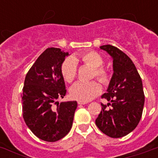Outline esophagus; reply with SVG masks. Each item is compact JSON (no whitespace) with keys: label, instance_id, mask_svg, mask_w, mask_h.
<instances>
[{"label":"esophagus","instance_id":"obj_1","mask_svg":"<svg viewBox=\"0 0 158 158\" xmlns=\"http://www.w3.org/2000/svg\"><path fill=\"white\" fill-rule=\"evenodd\" d=\"M88 102H82V101H78V104L79 105H84V104H87Z\"/></svg>","mask_w":158,"mask_h":158}]
</instances>
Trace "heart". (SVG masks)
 <instances>
[{"label": "heart", "mask_w": 158, "mask_h": 158, "mask_svg": "<svg viewBox=\"0 0 158 158\" xmlns=\"http://www.w3.org/2000/svg\"><path fill=\"white\" fill-rule=\"evenodd\" d=\"M81 60L84 64L94 68L93 77H97L99 81L106 84L110 81V74L103 67V58L95 52H89L80 55L79 56L68 57L62 62L60 66V72L64 81L71 83L76 78L77 63ZM102 92V86L96 81L78 82L71 87L69 94L71 98L78 101L89 102Z\"/></svg>", "instance_id": "1"}]
</instances>
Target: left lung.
<instances>
[{"label":"left lung","mask_w":158,"mask_h":158,"mask_svg":"<svg viewBox=\"0 0 158 158\" xmlns=\"http://www.w3.org/2000/svg\"><path fill=\"white\" fill-rule=\"evenodd\" d=\"M113 59V74L102 98V110L96 119V125L110 138H121L135 130L142 117L144 94L142 79L130 57L114 46L100 47ZM111 108L107 109V106Z\"/></svg>","instance_id":"8db88e82"}]
</instances>
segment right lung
<instances>
[{
    "instance_id": "right-lung-1",
    "label": "right lung",
    "mask_w": 158,
    "mask_h": 158,
    "mask_svg": "<svg viewBox=\"0 0 158 158\" xmlns=\"http://www.w3.org/2000/svg\"><path fill=\"white\" fill-rule=\"evenodd\" d=\"M67 56L60 48L46 49L24 79L23 120L33 135L47 142L58 141L69 132L77 108L76 101H57L66 94L60 66Z\"/></svg>"
}]
</instances>
